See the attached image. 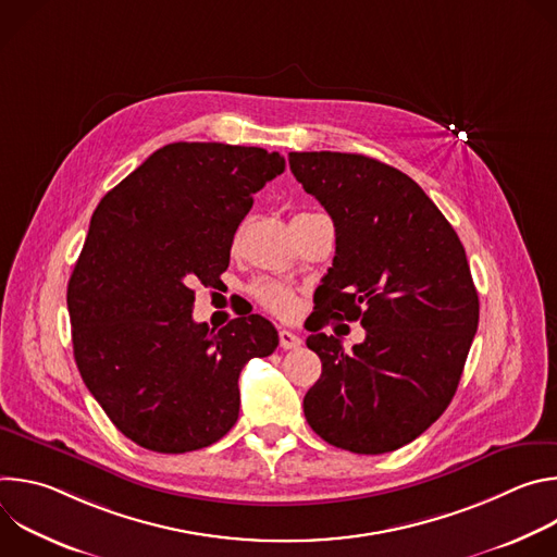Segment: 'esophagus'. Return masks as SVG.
<instances>
[{"instance_id": "34e87169", "label": "esophagus", "mask_w": 557, "mask_h": 557, "mask_svg": "<svg viewBox=\"0 0 557 557\" xmlns=\"http://www.w3.org/2000/svg\"><path fill=\"white\" fill-rule=\"evenodd\" d=\"M299 346H301V339H299L295 333H290V331H286V329L280 331V348H284V350H295V348H299Z\"/></svg>"}]
</instances>
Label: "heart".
<instances>
[{"label": "heart", "mask_w": 557, "mask_h": 557, "mask_svg": "<svg viewBox=\"0 0 557 557\" xmlns=\"http://www.w3.org/2000/svg\"><path fill=\"white\" fill-rule=\"evenodd\" d=\"M253 297L273 314L277 317H290L295 312V304H297V295L290 286L280 284V282H258L253 284Z\"/></svg>", "instance_id": "b5f03b06"}]
</instances>
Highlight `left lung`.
Here are the masks:
<instances>
[{
	"mask_svg": "<svg viewBox=\"0 0 557 557\" xmlns=\"http://www.w3.org/2000/svg\"><path fill=\"white\" fill-rule=\"evenodd\" d=\"M288 165L337 235L320 324L306 339L322 376L304 396V417L335 447L394 451L447 410L479 329L465 249L428 194L374 158L290 151ZM333 315L367 329L352 354L319 333Z\"/></svg>",
	"mask_w": 557,
	"mask_h": 557,
	"instance_id": "1",
	"label": "left lung"
}]
</instances>
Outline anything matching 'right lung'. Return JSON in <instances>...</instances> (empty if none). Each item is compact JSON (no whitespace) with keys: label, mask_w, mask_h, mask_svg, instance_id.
I'll use <instances>...</instances> for the list:
<instances>
[{"label":"right lung","mask_w":557,"mask_h":557,"mask_svg":"<svg viewBox=\"0 0 557 557\" xmlns=\"http://www.w3.org/2000/svg\"><path fill=\"white\" fill-rule=\"evenodd\" d=\"M262 147L172 143L156 149L92 213L67 282L78 372L136 445L185 454L237 421V379L280 339L260 314L209 331L191 317L194 284L228 267L237 224L284 172Z\"/></svg>","instance_id":"obj_1"}]
</instances>
